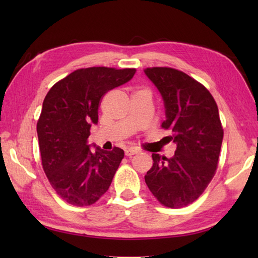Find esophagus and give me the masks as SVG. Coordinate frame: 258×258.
<instances>
[{"label": "esophagus", "mask_w": 258, "mask_h": 258, "mask_svg": "<svg viewBox=\"0 0 258 258\" xmlns=\"http://www.w3.org/2000/svg\"><path fill=\"white\" fill-rule=\"evenodd\" d=\"M140 151L138 149H135V147H128V149L125 150V155L126 156H132V155H135L138 154Z\"/></svg>", "instance_id": "1"}]
</instances>
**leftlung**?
<instances>
[{"instance_id":"8db88e82","label":"left lung","mask_w":258,"mask_h":258,"mask_svg":"<svg viewBox=\"0 0 258 258\" xmlns=\"http://www.w3.org/2000/svg\"><path fill=\"white\" fill-rule=\"evenodd\" d=\"M165 104L162 128L171 131L177 147L172 158L152 154L145 183L162 205L180 208L195 202L216 173L223 142L217 104L206 87L182 71L147 68Z\"/></svg>"}]
</instances>
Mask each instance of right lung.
Here are the masks:
<instances>
[{
  "instance_id": "1",
  "label": "right lung",
  "mask_w": 258,
  "mask_h": 258,
  "mask_svg": "<svg viewBox=\"0 0 258 258\" xmlns=\"http://www.w3.org/2000/svg\"><path fill=\"white\" fill-rule=\"evenodd\" d=\"M135 72L106 67L79 69L47 92L36 125L42 166L54 190L71 205L94 204L112 183L124 151H91L87 139L105 93L128 82Z\"/></svg>"
}]
</instances>
